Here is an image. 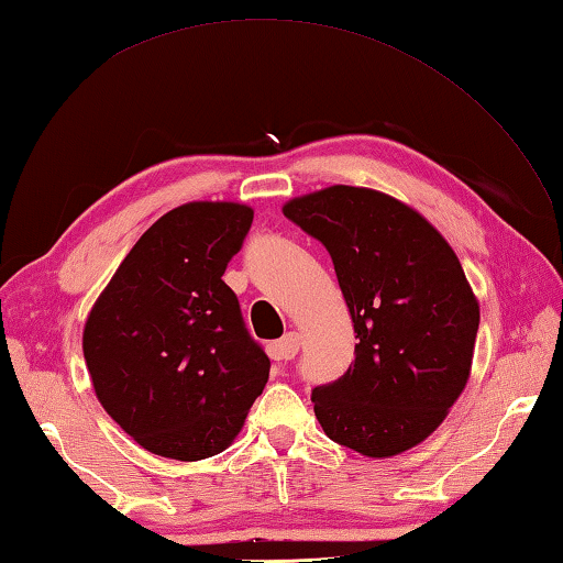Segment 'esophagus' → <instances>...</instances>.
Wrapping results in <instances>:
<instances>
[{
    "label": "esophagus",
    "mask_w": 563,
    "mask_h": 563,
    "mask_svg": "<svg viewBox=\"0 0 563 563\" xmlns=\"http://www.w3.org/2000/svg\"><path fill=\"white\" fill-rule=\"evenodd\" d=\"M300 351V333L288 331L280 341L273 343V353L280 357V361H292V357Z\"/></svg>",
    "instance_id": "obj_1"
}]
</instances>
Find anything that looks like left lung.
Instances as JSON below:
<instances>
[{"label": "left lung", "instance_id": "left-lung-1", "mask_svg": "<svg viewBox=\"0 0 563 563\" xmlns=\"http://www.w3.org/2000/svg\"><path fill=\"white\" fill-rule=\"evenodd\" d=\"M283 214L327 246L361 341L345 375L312 389L321 428L367 457L418 445L470 379L479 302L460 258L423 214L379 190L329 186Z\"/></svg>", "mask_w": 563, "mask_h": 563}]
</instances>
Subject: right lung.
<instances>
[{"instance_id": "1", "label": "right lung", "mask_w": 563, "mask_h": 563, "mask_svg": "<svg viewBox=\"0 0 563 563\" xmlns=\"http://www.w3.org/2000/svg\"><path fill=\"white\" fill-rule=\"evenodd\" d=\"M254 210L186 202L137 239L84 324V361L113 421L169 460L232 445L271 361L222 280Z\"/></svg>"}]
</instances>
